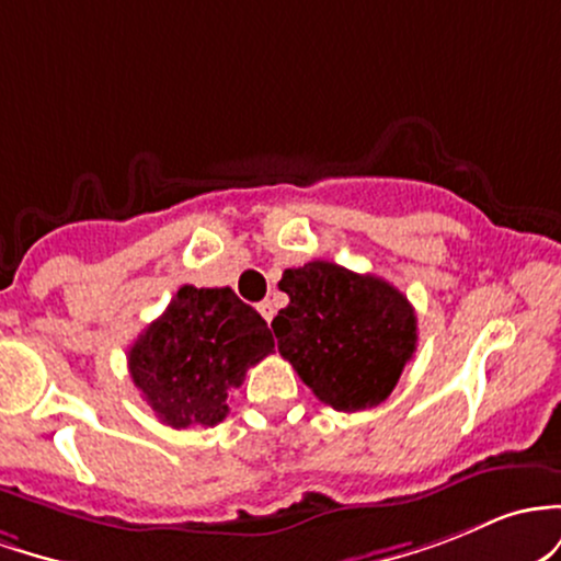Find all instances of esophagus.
<instances>
[{
	"instance_id": "1",
	"label": "esophagus",
	"mask_w": 561,
	"mask_h": 561,
	"mask_svg": "<svg viewBox=\"0 0 561 561\" xmlns=\"http://www.w3.org/2000/svg\"><path fill=\"white\" fill-rule=\"evenodd\" d=\"M256 310H260V312H262V318H264V320H267V323H273V318H275V310H273V301H267V299H264V301H260V305H256Z\"/></svg>"
}]
</instances>
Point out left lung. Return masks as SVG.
Wrapping results in <instances>:
<instances>
[{
    "mask_svg": "<svg viewBox=\"0 0 561 561\" xmlns=\"http://www.w3.org/2000/svg\"><path fill=\"white\" fill-rule=\"evenodd\" d=\"M278 352L333 411L379 405L416 352V312L392 283L314 260L283 273Z\"/></svg>",
    "mask_w": 561,
    "mask_h": 561,
    "instance_id": "obj_1",
    "label": "left lung"
}]
</instances>
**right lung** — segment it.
Here are the masks:
<instances>
[{
  "label": "right lung",
  "instance_id": "add662e5",
  "mask_svg": "<svg viewBox=\"0 0 561 561\" xmlns=\"http://www.w3.org/2000/svg\"><path fill=\"white\" fill-rule=\"evenodd\" d=\"M275 350L273 333L232 288L182 286L129 350V374L172 430L217 426L228 392Z\"/></svg>",
  "mask_w": 561,
  "mask_h": 561
}]
</instances>
